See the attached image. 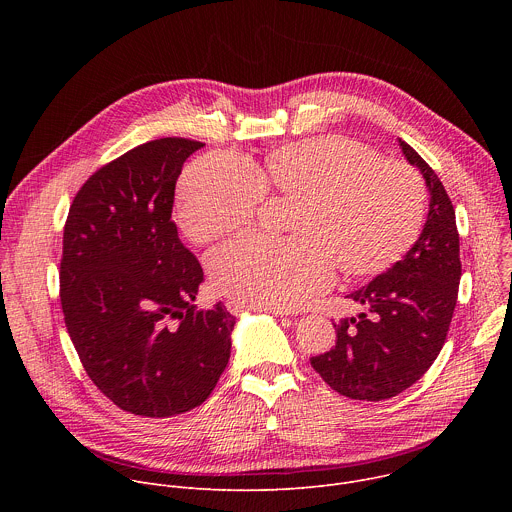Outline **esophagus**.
<instances>
[{"label":"esophagus","instance_id":"34e87169","mask_svg":"<svg viewBox=\"0 0 512 512\" xmlns=\"http://www.w3.org/2000/svg\"><path fill=\"white\" fill-rule=\"evenodd\" d=\"M227 310L231 312V314H239V312H243V310H247L249 306L247 304H243V302H239V300H227ZM269 312H273L275 316H289L291 314V310H283V308H267Z\"/></svg>","mask_w":512,"mask_h":512}]
</instances>
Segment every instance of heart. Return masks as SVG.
Wrapping results in <instances>:
<instances>
[{
    "label": "heart",
    "mask_w": 512,
    "mask_h": 512,
    "mask_svg": "<svg viewBox=\"0 0 512 512\" xmlns=\"http://www.w3.org/2000/svg\"><path fill=\"white\" fill-rule=\"evenodd\" d=\"M267 192L294 200L296 237L245 235L208 259L214 287L257 308L291 310L324 294L334 265L348 277L387 271L425 221L427 188L411 166L328 135L283 145L257 168L225 152L192 162L176 192L178 227L198 245L221 239L251 225Z\"/></svg>",
    "instance_id": "heart-1"
}]
</instances>
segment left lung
Masks as SVG:
<instances>
[{
	"instance_id": "left-lung-1",
	"label": "left lung",
	"mask_w": 512,
	"mask_h": 512,
	"mask_svg": "<svg viewBox=\"0 0 512 512\" xmlns=\"http://www.w3.org/2000/svg\"><path fill=\"white\" fill-rule=\"evenodd\" d=\"M399 145L429 188L425 227L401 261L350 294L367 312L334 324V348L310 358L330 389L358 401L391 399L427 373L446 342L458 300L456 210L429 164L403 139Z\"/></svg>"
}]
</instances>
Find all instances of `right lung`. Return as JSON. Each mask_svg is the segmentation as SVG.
I'll return each instance as SVG.
<instances>
[{"instance_id": "1", "label": "right lung", "mask_w": 512, "mask_h": 512, "mask_svg": "<svg viewBox=\"0 0 512 512\" xmlns=\"http://www.w3.org/2000/svg\"><path fill=\"white\" fill-rule=\"evenodd\" d=\"M202 145H137L81 186L64 223L66 330L97 389L141 417L204 403L231 356L235 316L223 304L192 306L204 273L172 221L176 180Z\"/></svg>"}]
</instances>
